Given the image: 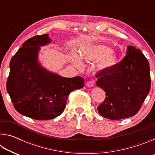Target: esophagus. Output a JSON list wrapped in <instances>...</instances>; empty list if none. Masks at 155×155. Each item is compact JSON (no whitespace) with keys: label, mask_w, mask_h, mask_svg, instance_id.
I'll list each match as a JSON object with an SVG mask.
<instances>
[{"label":"esophagus","mask_w":155,"mask_h":155,"mask_svg":"<svg viewBox=\"0 0 155 155\" xmlns=\"http://www.w3.org/2000/svg\"><path fill=\"white\" fill-rule=\"evenodd\" d=\"M94 83L92 81H87V82L86 83V86L88 87H94Z\"/></svg>","instance_id":"34e87169"}]
</instances>
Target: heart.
<instances>
[{"label":"heart","mask_w":155,"mask_h":155,"mask_svg":"<svg viewBox=\"0 0 155 155\" xmlns=\"http://www.w3.org/2000/svg\"><path fill=\"white\" fill-rule=\"evenodd\" d=\"M81 57L88 64H94L97 71L104 72L112 69L118 63V57L113 50L101 44H88L81 50ZM72 61L76 67H82L80 56L73 54Z\"/></svg>","instance_id":"obj_1"}]
</instances>
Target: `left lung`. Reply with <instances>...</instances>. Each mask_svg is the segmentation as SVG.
I'll list each match as a JSON object with an SVG mask.
<instances>
[{"mask_svg":"<svg viewBox=\"0 0 155 155\" xmlns=\"http://www.w3.org/2000/svg\"><path fill=\"white\" fill-rule=\"evenodd\" d=\"M126 54L114 68L96 75V85L106 93L98 113L113 120L135 115L150 90V65L146 57L133 46H127Z\"/></svg>","mask_w":155,"mask_h":155,"instance_id":"8db88e82","label":"left lung"}]
</instances>
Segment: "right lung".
<instances>
[{"mask_svg": "<svg viewBox=\"0 0 155 155\" xmlns=\"http://www.w3.org/2000/svg\"><path fill=\"white\" fill-rule=\"evenodd\" d=\"M51 41L48 34L28 39L9 64L7 91L14 108L20 114L35 120L59 116L64 111L70 93L84 86L83 78L63 77L40 64V46Z\"/></svg>", "mask_w": 155, "mask_h": 155, "instance_id": "obj_1", "label": "right lung"}]
</instances>
